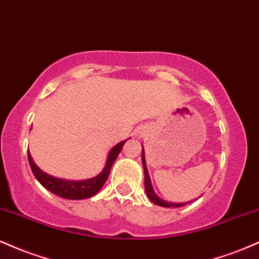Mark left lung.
<instances>
[{"label":"left lung","mask_w":259,"mask_h":259,"mask_svg":"<svg viewBox=\"0 0 259 259\" xmlns=\"http://www.w3.org/2000/svg\"><path fill=\"white\" fill-rule=\"evenodd\" d=\"M141 159H142V167H144V173H145V190H146V195L147 197L150 198L151 202H153L154 204L160 207H165V208H170V207H183L185 206L186 203H190V202H180V203H173V202H168L162 200L158 195L154 192L152 184H151V179H150V174H148L147 170V165H146V160H145V151L144 147H142V154H141ZM195 201V200H194Z\"/></svg>","instance_id":"1"}]
</instances>
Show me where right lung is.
I'll return each instance as SVG.
<instances>
[{"instance_id":"1","label":"right lung","mask_w":259,"mask_h":259,"mask_svg":"<svg viewBox=\"0 0 259 259\" xmlns=\"http://www.w3.org/2000/svg\"><path fill=\"white\" fill-rule=\"evenodd\" d=\"M129 139L120 141L119 144H117L115 146H113L111 148V151L108 152V156H107L105 168L102 169V171H101L99 175L91 178V179L65 180L61 179V178L52 177V175L45 173L44 170H41V169L35 164L30 152H28L29 164H30L32 173H34L35 178H36L38 183H40L45 189L51 191L52 194L57 195L59 197L67 198V200H84V198H89L95 196L101 189H102L107 178H108L109 171H111L113 163L115 162V159H117L118 154L120 153L124 144H125Z\"/></svg>"}]
</instances>
